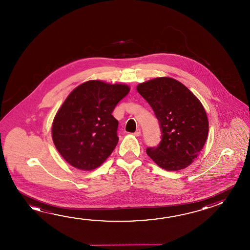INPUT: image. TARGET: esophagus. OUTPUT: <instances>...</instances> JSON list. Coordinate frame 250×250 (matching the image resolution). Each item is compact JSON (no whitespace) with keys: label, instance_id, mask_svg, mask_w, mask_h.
I'll use <instances>...</instances> for the list:
<instances>
[{"label":"esophagus","instance_id":"34e87169","mask_svg":"<svg viewBox=\"0 0 250 250\" xmlns=\"http://www.w3.org/2000/svg\"><path fill=\"white\" fill-rule=\"evenodd\" d=\"M133 134H134V136H137V137L140 136V134H141V131H140V129H137V131H136Z\"/></svg>","mask_w":250,"mask_h":250}]
</instances>
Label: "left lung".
<instances>
[{
	"instance_id": "8db88e82",
	"label": "left lung",
	"mask_w": 250,
	"mask_h": 250,
	"mask_svg": "<svg viewBox=\"0 0 250 250\" xmlns=\"http://www.w3.org/2000/svg\"><path fill=\"white\" fill-rule=\"evenodd\" d=\"M137 90L147 101L160 122L162 139L147 155L167 171L188 167L204 146L208 119L204 107L188 87L168 77L141 83Z\"/></svg>"
}]
</instances>
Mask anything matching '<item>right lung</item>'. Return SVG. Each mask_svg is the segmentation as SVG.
I'll list each match as a JSON object with an SVG mask.
<instances>
[{
  "label": "right lung",
  "instance_id": "add662e5",
  "mask_svg": "<svg viewBox=\"0 0 250 250\" xmlns=\"http://www.w3.org/2000/svg\"><path fill=\"white\" fill-rule=\"evenodd\" d=\"M129 91L127 84L90 80L70 92L51 130L54 145L67 163L90 171L111 155L119 142V122L111 113Z\"/></svg>",
  "mask_w": 250,
  "mask_h": 250
}]
</instances>
